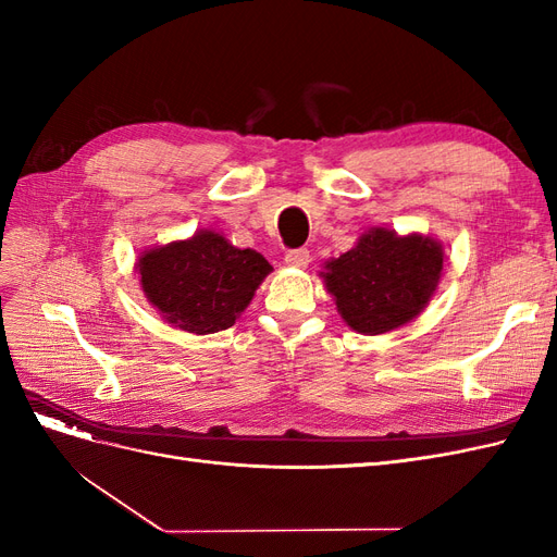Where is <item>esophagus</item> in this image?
Wrapping results in <instances>:
<instances>
[{"instance_id": "obj_1", "label": "esophagus", "mask_w": 557, "mask_h": 557, "mask_svg": "<svg viewBox=\"0 0 557 557\" xmlns=\"http://www.w3.org/2000/svg\"><path fill=\"white\" fill-rule=\"evenodd\" d=\"M311 262V252L307 248H295L285 252V264L295 269H305Z\"/></svg>"}]
</instances>
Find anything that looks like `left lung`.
Listing matches in <instances>:
<instances>
[{"mask_svg": "<svg viewBox=\"0 0 557 557\" xmlns=\"http://www.w3.org/2000/svg\"><path fill=\"white\" fill-rule=\"evenodd\" d=\"M444 269V248L423 234L399 237L372 227L358 246L325 262V285L346 325L383 334L409 323L428 307Z\"/></svg>", "mask_w": 557, "mask_h": 557, "instance_id": "1", "label": "left lung"}]
</instances>
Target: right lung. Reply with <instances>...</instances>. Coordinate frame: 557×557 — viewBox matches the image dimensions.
Segmentation results:
<instances>
[{"mask_svg":"<svg viewBox=\"0 0 557 557\" xmlns=\"http://www.w3.org/2000/svg\"><path fill=\"white\" fill-rule=\"evenodd\" d=\"M146 299L185 332L227 330L272 272L260 252L199 230L190 239L150 248L137 262Z\"/></svg>","mask_w":557,"mask_h":557,"instance_id":"right-lung-1","label":"right lung"}]
</instances>
